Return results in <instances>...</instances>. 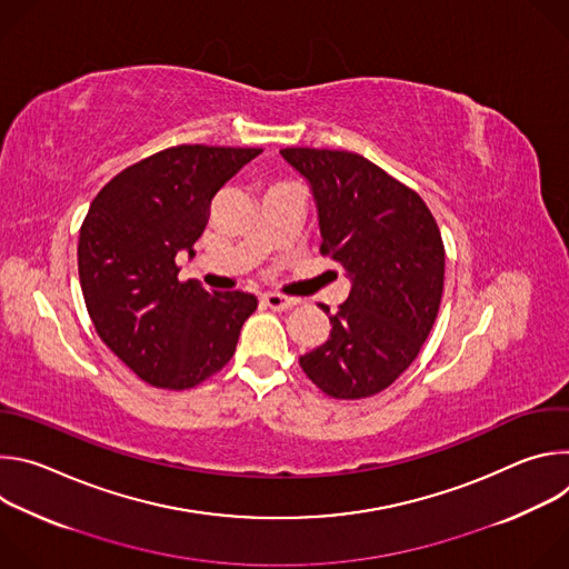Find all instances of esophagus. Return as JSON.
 I'll use <instances>...</instances> for the list:
<instances>
[{"label":"esophagus","mask_w":569,"mask_h":569,"mask_svg":"<svg viewBox=\"0 0 569 569\" xmlns=\"http://www.w3.org/2000/svg\"><path fill=\"white\" fill-rule=\"evenodd\" d=\"M263 303L272 310H286L290 306H295V299L292 297H286V295H279V292H266L263 295Z\"/></svg>","instance_id":"esophagus-1"}]
</instances>
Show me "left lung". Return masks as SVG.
<instances>
[{
    "label": "left lung",
    "instance_id": "obj_1",
    "mask_svg": "<svg viewBox=\"0 0 569 569\" xmlns=\"http://www.w3.org/2000/svg\"><path fill=\"white\" fill-rule=\"evenodd\" d=\"M281 157L310 187L321 254L351 279L329 340L299 365L333 398L373 396L412 365L432 331L446 268L439 227L419 193L362 154L283 148Z\"/></svg>",
    "mask_w": 569,
    "mask_h": 569
}]
</instances>
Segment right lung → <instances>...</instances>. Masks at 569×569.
<instances>
[{"mask_svg": "<svg viewBox=\"0 0 569 569\" xmlns=\"http://www.w3.org/2000/svg\"><path fill=\"white\" fill-rule=\"evenodd\" d=\"M261 148L176 146L112 178L90 204L78 277L99 338L148 385L189 389L233 356L257 297L178 281L196 257L213 196Z\"/></svg>", "mask_w": 569, "mask_h": 569, "instance_id": "1", "label": "right lung"}]
</instances>
